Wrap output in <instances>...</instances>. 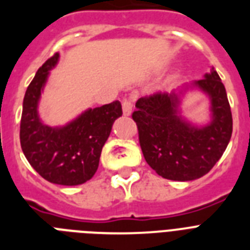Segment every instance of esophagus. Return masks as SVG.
<instances>
[{"label": "esophagus", "instance_id": "obj_1", "mask_svg": "<svg viewBox=\"0 0 250 250\" xmlns=\"http://www.w3.org/2000/svg\"><path fill=\"white\" fill-rule=\"evenodd\" d=\"M122 109H123V114L125 115H129L131 111H132V102L128 98H125L123 101H122Z\"/></svg>", "mask_w": 250, "mask_h": 250}]
</instances>
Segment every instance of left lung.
<instances>
[{"label": "left lung", "instance_id": "left-lung-1", "mask_svg": "<svg viewBox=\"0 0 250 250\" xmlns=\"http://www.w3.org/2000/svg\"><path fill=\"white\" fill-rule=\"evenodd\" d=\"M194 85L209 94L213 119L194 127L179 115L176 93H153L137 100L132 119L146 164L162 178L178 182L208 174L227 148L232 135V114L226 88L217 71Z\"/></svg>", "mask_w": 250, "mask_h": 250}]
</instances>
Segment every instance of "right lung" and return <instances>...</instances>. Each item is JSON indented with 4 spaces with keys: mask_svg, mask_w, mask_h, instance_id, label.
<instances>
[{
    "mask_svg": "<svg viewBox=\"0 0 250 250\" xmlns=\"http://www.w3.org/2000/svg\"><path fill=\"white\" fill-rule=\"evenodd\" d=\"M58 53L39 70L25 90L21 119V146L29 165L50 183L79 186L89 180L98 168L102 146L114 121L122 115L119 101L84 111L61 128L42 125L37 102L48 79L49 70L58 62Z\"/></svg>",
    "mask_w": 250,
    "mask_h": 250,
    "instance_id": "obj_1",
    "label": "right lung"
}]
</instances>
